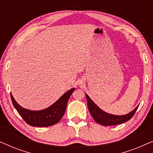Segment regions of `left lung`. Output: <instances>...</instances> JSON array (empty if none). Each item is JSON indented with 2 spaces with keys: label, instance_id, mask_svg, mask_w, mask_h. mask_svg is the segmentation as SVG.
Masks as SVG:
<instances>
[{
  "label": "left lung",
  "instance_id": "8db88e82",
  "mask_svg": "<svg viewBox=\"0 0 153 153\" xmlns=\"http://www.w3.org/2000/svg\"><path fill=\"white\" fill-rule=\"evenodd\" d=\"M85 97L87 99L88 108L90 114L93 116L96 123L100 125H104V126L116 125L128 121L132 118L136 111L139 107V106H137L134 109L127 114L123 115V116H116V115L107 114V113L100 109L86 94H85Z\"/></svg>",
  "mask_w": 153,
  "mask_h": 153
}]
</instances>
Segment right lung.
Returning a JSON list of instances; mask_svg holds the SVG:
<instances>
[{
  "label": "right lung",
  "instance_id": "right-lung-1",
  "mask_svg": "<svg viewBox=\"0 0 153 153\" xmlns=\"http://www.w3.org/2000/svg\"><path fill=\"white\" fill-rule=\"evenodd\" d=\"M74 88L66 92L53 104L41 111H30L21 106L11 93L12 104L27 124L34 127H49L58 123L65 112L67 104Z\"/></svg>",
  "mask_w": 153,
  "mask_h": 153
}]
</instances>
